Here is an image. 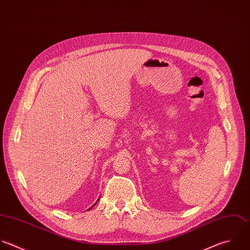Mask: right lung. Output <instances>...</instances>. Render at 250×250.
Segmentation results:
<instances>
[{
    "label": "right lung",
    "mask_w": 250,
    "mask_h": 250,
    "mask_svg": "<svg viewBox=\"0 0 250 250\" xmlns=\"http://www.w3.org/2000/svg\"><path fill=\"white\" fill-rule=\"evenodd\" d=\"M97 202H98V201H97Z\"/></svg>",
    "instance_id": "right-lung-1"
}]
</instances>
